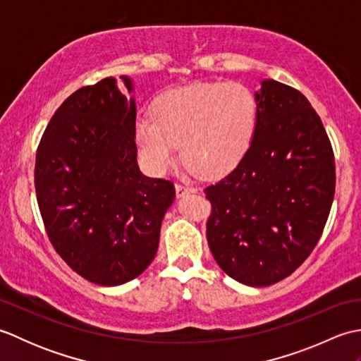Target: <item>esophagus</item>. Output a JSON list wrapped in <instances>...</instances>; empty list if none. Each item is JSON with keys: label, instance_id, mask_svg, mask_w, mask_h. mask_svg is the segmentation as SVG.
<instances>
[{"label": "esophagus", "instance_id": "34e87169", "mask_svg": "<svg viewBox=\"0 0 361 361\" xmlns=\"http://www.w3.org/2000/svg\"><path fill=\"white\" fill-rule=\"evenodd\" d=\"M195 188L192 186H188V185H181V183H176L175 185V192H176V197H185L186 194H190V192H195Z\"/></svg>", "mask_w": 361, "mask_h": 361}]
</instances>
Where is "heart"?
<instances>
[{
	"label": "heart",
	"instance_id": "heart-1",
	"mask_svg": "<svg viewBox=\"0 0 361 361\" xmlns=\"http://www.w3.org/2000/svg\"><path fill=\"white\" fill-rule=\"evenodd\" d=\"M152 119L136 122L135 140L152 171L164 172L180 144L189 171L226 173L250 149L257 126V99L239 82L192 83L164 91Z\"/></svg>",
	"mask_w": 361,
	"mask_h": 361
}]
</instances>
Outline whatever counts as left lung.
Here are the masks:
<instances>
[{
  "instance_id": "obj_1",
  "label": "left lung",
  "mask_w": 361,
  "mask_h": 361,
  "mask_svg": "<svg viewBox=\"0 0 361 361\" xmlns=\"http://www.w3.org/2000/svg\"><path fill=\"white\" fill-rule=\"evenodd\" d=\"M257 126L233 172L204 189L206 237L233 279L267 287L286 279L317 247L335 194L326 128L302 93L276 80L256 91Z\"/></svg>"
}]
</instances>
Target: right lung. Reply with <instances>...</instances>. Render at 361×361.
Returning <instances> with one entry per match:
<instances>
[{
	"label": "right lung",
	"mask_w": 361,
	"mask_h": 361,
	"mask_svg": "<svg viewBox=\"0 0 361 361\" xmlns=\"http://www.w3.org/2000/svg\"><path fill=\"white\" fill-rule=\"evenodd\" d=\"M132 91V82L122 75ZM136 106L106 78L54 113L38 144L35 192L46 234L70 268L97 286L137 278L157 255L175 186L136 163Z\"/></svg>",
	"instance_id": "right-lung-1"
}]
</instances>
